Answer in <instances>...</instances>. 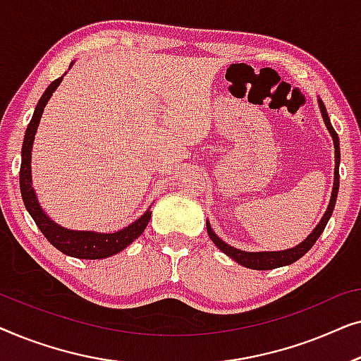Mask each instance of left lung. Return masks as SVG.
I'll return each instance as SVG.
<instances>
[{"instance_id":"8db88e82","label":"left lung","mask_w":361,"mask_h":361,"mask_svg":"<svg viewBox=\"0 0 361 361\" xmlns=\"http://www.w3.org/2000/svg\"><path fill=\"white\" fill-rule=\"evenodd\" d=\"M319 106H320V113H322L324 123L327 126V130L330 133V136L334 137V147H335V174H334V189H332V195H330V202L327 210L322 216V220L319 221V225L315 226L307 238H305L302 243L295 245L294 248L289 250H283V251H241L238 248H233V246L226 245L224 240L219 238V235H215V231L212 230V226L209 221H207V233H209L210 240L214 241L216 248L220 251H224L226 256H230L231 259H235L236 263L245 266V268L250 269H274V268H281V266H288L293 264L294 261H298L299 258L307 253V251L312 248L315 241L319 240V236L322 235V231L327 225V221L330 216H332L335 202H337V194H338V184H340V174H338V166H340V142H338V135L335 133L332 123H330L329 113L325 110V105L322 100H319Z\"/></svg>"}]
</instances>
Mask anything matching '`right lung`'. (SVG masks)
I'll use <instances>...</instances> for the list:
<instances>
[{"label": "right lung", "instance_id": "obj_1", "mask_svg": "<svg viewBox=\"0 0 361 361\" xmlns=\"http://www.w3.org/2000/svg\"><path fill=\"white\" fill-rule=\"evenodd\" d=\"M73 66V62L71 63ZM62 77L54 80L51 85L46 88L42 93L41 100H39L34 115L31 118V123L27 125L26 135H24L23 149H21V171H19V185H21V195L23 202L26 205V210L32 220L36 221L37 228L42 231L49 243L56 246L59 251L63 255L72 256V258L78 259H102L108 258L120 253L125 250L128 245H131L137 236H140L151 220V207L142 214L136 221L128 225L126 228L118 230L115 233H98V231H78V230H68L63 226L57 225L46 215V212L41 209L39 200L36 197V192L32 189V177H31V151L34 136H36L39 121H41L44 106L47 105L49 98L56 92L59 83L62 82Z\"/></svg>", "mask_w": 361, "mask_h": 361}]
</instances>
